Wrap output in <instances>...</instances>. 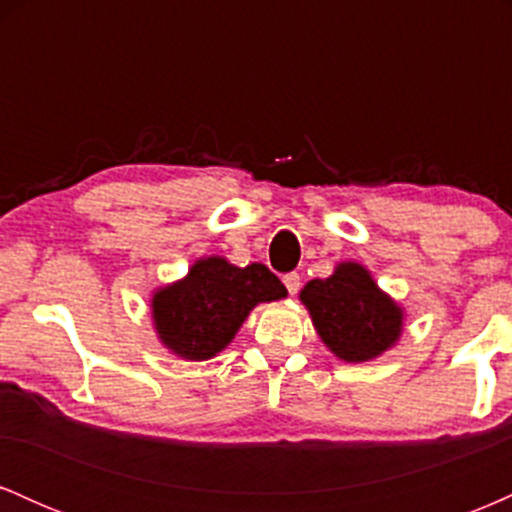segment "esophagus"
Returning a JSON list of instances; mask_svg holds the SVG:
<instances>
[{"mask_svg": "<svg viewBox=\"0 0 512 512\" xmlns=\"http://www.w3.org/2000/svg\"><path fill=\"white\" fill-rule=\"evenodd\" d=\"M284 286H286V291L293 296V293H298V289H301V276H298L296 272L284 274Z\"/></svg>", "mask_w": 512, "mask_h": 512, "instance_id": "1", "label": "esophagus"}]
</instances>
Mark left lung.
<instances>
[{
  "label": "left lung",
  "instance_id": "1",
  "mask_svg": "<svg viewBox=\"0 0 512 512\" xmlns=\"http://www.w3.org/2000/svg\"><path fill=\"white\" fill-rule=\"evenodd\" d=\"M301 301L327 349L349 363L380 356L402 332V308L356 262L339 264L327 279L308 281Z\"/></svg>",
  "mask_w": 512,
  "mask_h": 512
}]
</instances>
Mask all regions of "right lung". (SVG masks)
<instances>
[{
  "mask_svg": "<svg viewBox=\"0 0 512 512\" xmlns=\"http://www.w3.org/2000/svg\"><path fill=\"white\" fill-rule=\"evenodd\" d=\"M286 286L264 264L236 267L223 257L197 260L178 284L154 293L161 342L187 361H207L226 349L257 303L279 301Z\"/></svg>",
  "mask_w": 512,
  "mask_h": 512,
  "instance_id": "add662e5",
  "label": "right lung"
}]
</instances>
